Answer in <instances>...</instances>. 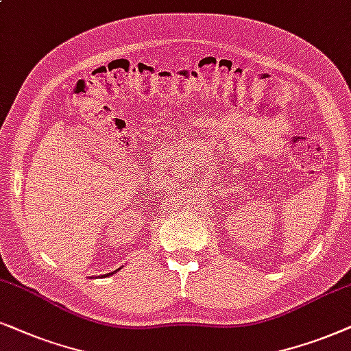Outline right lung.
Instances as JSON below:
<instances>
[{
	"label": "right lung",
	"mask_w": 351,
	"mask_h": 351,
	"mask_svg": "<svg viewBox=\"0 0 351 351\" xmlns=\"http://www.w3.org/2000/svg\"><path fill=\"white\" fill-rule=\"evenodd\" d=\"M119 269H120V268H119ZM119 269H115V271H112V273H107V274H104V278H107V276H112V274H115L117 271H119Z\"/></svg>",
	"instance_id": "obj_1"
}]
</instances>
